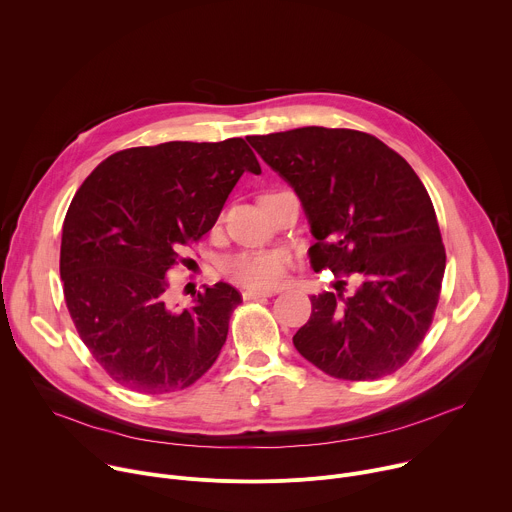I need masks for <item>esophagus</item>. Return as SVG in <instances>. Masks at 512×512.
<instances>
[{
  "label": "esophagus",
  "instance_id": "34e87169",
  "mask_svg": "<svg viewBox=\"0 0 512 512\" xmlns=\"http://www.w3.org/2000/svg\"><path fill=\"white\" fill-rule=\"evenodd\" d=\"M273 291H261V289H243V300L253 302V300H261V298H271Z\"/></svg>",
  "mask_w": 512,
  "mask_h": 512
}]
</instances>
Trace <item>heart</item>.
<instances>
[{"instance_id":"b5f03b06","label":"heart","mask_w":512,"mask_h":512,"mask_svg":"<svg viewBox=\"0 0 512 512\" xmlns=\"http://www.w3.org/2000/svg\"><path fill=\"white\" fill-rule=\"evenodd\" d=\"M291 267V257L283 249H255L229 257L221 271L233 283L249 289H275L279 287Z\"/></svg>"}]
</instances>
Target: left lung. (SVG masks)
<instances>
[{
    "label": "left lung",
    "mask_w": 512,
    "mask_h": 512,
    "mask_svg": "<svg viewBox=\"0 0 512 512\" xmlns=\"http://www.w3.org/2000/svg\"><path fill=\"white\" fill-rule=\"evenodd\" d=\"M247 139L298 192L316 237L312 267L360 279L350 296L336 285V294L310 298L312 316L294 346L342 381L399 371L433 322L446 271L419 176L381 139L356 129L300 127Z\"/></svg>",
    "instance_id": "1"
}]
</instances>
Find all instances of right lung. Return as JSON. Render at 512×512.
<instances>
[{"mask_svg":"<svg viewBox=\"0 0 512 512\" xmlns=\"http://www.w3.org/2000/svg\"><path fill=\"white\" fill-rule=\"evenodd\" d=\"M245 172V139L168 141L103 160L72 198L60 243L64 302L81 340L121 387L162 395L194 385L221 352L243 302L218 281L186 310L168 306V273L216 223Z\"/></svg>","mask_w":512,"mask_h":512,"instance_id":"right-lung-1","label":"right lung"}]
</instances>
